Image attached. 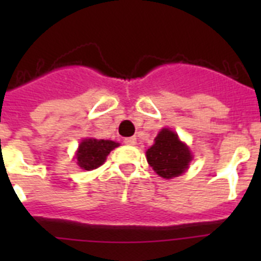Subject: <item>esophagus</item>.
<instances>
[{"label":"esophagus","mask_w":261,"mask_h":261,"mask_svg":"<svg viewBox=\"0 0 261 261\" xmlns=\"http://www.w3.org/2000/svg\"><path fill=\"white\" fill-rule=\"evenodd\" d=\"M124 144H125V145H130V146H133V145L137 144V140H136V137L125 138V140H124Z\"/></svg>","instance_id":"obj_1"}]
</instances>
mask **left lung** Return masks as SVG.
<instances>
[{"instance_id": "obj_1", "label": "left lung", "mask_w": 261, "mask_h": 261, "mask_svg": "<svg viewBox=\"0 0 261 261\" xmlns=\"http://www.w3.org/2000/svg\"><path fill=\"white\" fill-rule=\"evenodd\" d=\"M146 158L154 171L166 179L183 174L192 161L190 149L177 138L176 133L166 128L158 133L153 146L147 149Z\"/></svg>"}]
</instances>
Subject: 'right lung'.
I'll use <instances>...</instances> for the list:
<instances>
[{
	"label": "right lung",
	"mask_w": 261,
	"mask_h": 261,
	"mask_svg": "<svg viewBox=\"0 0 261 261\" xmlns=\"http://www.w3.org/2000/svg\"><path fill=\"white\" fill-rule=\"evenodd\" d=\"M119 146L117 142L110 140H95L86 138L81 142L77 151V163L81 168L91 171L103 165L111 150Z\"/></svg>",
	"instance_id": "1"
}]
</instances>
